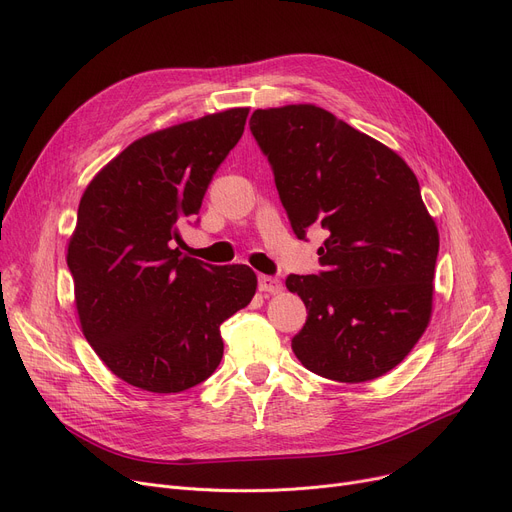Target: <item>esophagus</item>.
Returning a JSON list of instances; mask_svg holds the SVG:
<instances>
[{
	"label": "esophagus",
	"instance_id": "esophagus-1",
	"mask_svg": "<svg viewBox=\"0 0 512 512\" xmlns=\"http://www.w3.org/2000/svg\"><path fill=\"white\" fill-rule=\"evenodd\" d=\"M259 290L270 292V294H278V292H282V282L274 276H259Z\"/></svg>",
	"mask_w": 512,
	"mask_h": 512
}]
</instances>
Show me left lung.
<instances>
[{
  "label": "left lung",
  "mask_w": 512,
  "mask_h": 512,
  "mask_svg": "<svg viewBox=\"0 0 512 512\" xmlns=\"http://www.w3.org/2000/svg\"><path fill=\"white\" fill-rule=\"evenodd\" d=\"M253 137L274 172L292 232L317 249L321 272L290 274L307 307L292 338L321 378L359 384L405 359L432 315L438 228L413 170L392 149L315 105L255 110Z\"/></svg>",
  "instance_id": "left-lung-1"
}]
</instances>
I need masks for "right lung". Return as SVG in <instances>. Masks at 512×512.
Returning <instances> with one entry per match:
<instances>
[{
	"label": "right lung",
	"instance_id": "1",
	"mask_svg": "<svg viewBox=\"0 0 512 512\" xmlns=\"http://www.w3.org/2000/svg\"><path fill=\"white\" fill-rule=\"evenodd\" d=\"M247 116L234 107L147 134L80 199L66 257L80 328L130 386L172 394L205 382L224 355L220 326L253 299L251 267L209 265L174 247Z\"/></svg>",
	"mask_w": 512,
	"mask_h": 512
}]
</instances>
